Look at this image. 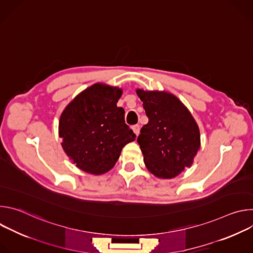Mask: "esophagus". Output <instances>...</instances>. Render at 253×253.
Masks as SVG:
<instances>
[{"mask_svg":"<svg viewBox=\"0 0 253 253\" xmlns=\"http://www.w3.org/2000/svg\"><path fill=\"white\" fill-rule=\"evenodd\" d=\"M132 129H133L134 133L136 134V136H138L139 133H140V126H139V125H133V126H132Z\"/></svg>","mask_w":253,"mask_h":253,"instance_id":"1","label":"esophagus"}]
</instances>
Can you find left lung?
Instances as JSON below:
<instances>
[{
	"instance_id": "1",
	"label": "left lung",
	"mask_w": 253,
	"mask_h": 253,
	"mask_svg": "<svg viewBox=\"0 0 253 253\" xmlns=\"http://www.w3.org/2000/svg\"><path fill=\"white\" fill-rule=\"evenodd\" d=\"M136 92L148 117L137 139L144 163L155 176L173 178L191 166L200 148L198 126L174 95L139 89Z\"/></svg>"
}]
</instances>
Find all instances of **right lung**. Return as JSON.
Masks as SVG:
<instances>
[{
    "label": "right lung",
    "instance_id": "obj_1",
    "mask_svg": "<svg viewBox=\"0 0 253 253\" xmlns=\"http://www.w3.org/2000/svg\"><path fill=\"white\" fill-rule=\"evenodd\" d=\"M122 90L95 84L79 94L64 110L59 135L66 154L81 170L92 174L109 171L122 148L136 135L117 107Z\"/></svg>",
    "mask_w": 253,
    "mask_h": 253
}]
</instances>
